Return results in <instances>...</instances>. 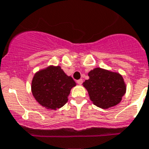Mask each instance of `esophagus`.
<instances>
[{
    "label": "esophagus",
    "instance_id": "1",
    "mask_svg": "<svg viewBox=\"0 0 149 149\" xmlns=\"http://www.w3.org/2000/svg\"><path fill=\"white\" fill-rule=\"evenodd\" d=\"M82 82H83V81H82V79H78V80L77 81V83H78L79 85H81V84H82Z\"/></svg>",
    "mask_w": 149,
    "mask_h": 149
}]
</instances>
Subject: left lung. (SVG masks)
Returning a JSON list of instances; mask_svg holds the SVG:
<instances>
[{
  "label": "left lung",
  "instance_id": "obj_1",
  "mask_svg": "<svg viewBox=\"0 0 149 149\" xmlns=\"http://www.w3.org/2000/svg\"><path fill=\"white\" fill-rule=\"evenodd\" d=\"M89 79L82 85L87 89L95 105L107 109L120 102L126 92V85L122 76L101 68L88 72Z\"/></svg>",
  "mask_w": 149,
  "mask_h": 149
}]
</instances>
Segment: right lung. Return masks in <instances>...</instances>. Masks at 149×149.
I'll use <instances>...</instances> for the list:
<instances>
[{"instance_id": "obj_1", "label": "right lung", "mask_w": 149, "mask_h": 149, "mask_svg": "<svg viewBox=\"0 0 149 149\" xmlns=\"http://www.w3.org/2000/svg\"><path fill=\"white\" fill-rule=\"evenodd\" d=\"M76 82L60 67H49L38 72L32 82V92L38 103L47 109L56 110L68 101Z\"/></svg>"}]
</instances>
